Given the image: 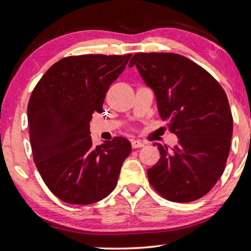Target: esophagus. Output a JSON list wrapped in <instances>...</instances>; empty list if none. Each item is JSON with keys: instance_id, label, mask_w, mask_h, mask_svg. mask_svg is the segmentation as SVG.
<instances>
[{"instance_id": "1", "label": "esophagus", "mask_w": 251, "mask_h": 251, "mask_svg": "<svg viewBox=\"0 0 251 251\" xmlns=\"http://www.w3.org/2000/svg\"><path fill=\"white\" fill-rule=\"evenodd\" d=\"M144 145H145V144L141 141H131V147L133 148H141Z\"/></svg>"}]
</instances>
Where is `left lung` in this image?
<instances>
[{
    "label": "left lung",
    "mask_w": 251,
    "mask_h": 251,
    "mask_svg": "<svg viewBox=\"0 0 251 251\" xmlns=\"http://www.w3.org/2000/svg\"><path fill=\"white\" fill-rule=\"evenodd\" d=\"M136 66L155 93L159 115L178 137L158 146L160 159L147 169L151 185L171 201L189 202L210 192L230 151L232 115L223 87L189 58L174 53H137Z\"/></svg>",
    "instance_id": "8db88e82"
}]
</instances>
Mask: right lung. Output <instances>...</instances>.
<instances>
[{
  "label": "right lung",
  "instance_id": "obj_1",
  "mask_svg": "<svg viewBox=\"0 0 251 251\" xmlns=\"http://www.w3.org/2000/svg\"><path fill=\"white\" fill-rule=\"evenodd\" d=\"M130 56L64 57L32 92L27 120L33 159L45 185L62 201L90 205L115 188L130 143L115 137L94 147L90 122L95 112H103L106 93Z\"/></svg>",
  "mask_w": 251,
  "mask_h": 251
}]
</instances>
